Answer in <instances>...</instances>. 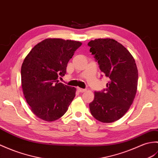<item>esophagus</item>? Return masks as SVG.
<instances>
[{
	"instance_id": "1",
	"label": "esophagus",
	"mask_w": 158,
	"mask_h": 158,
	"mask_svg": "<svg viewBox=\"0 0 158 158\" xmlns=\"http://www.w3.org/2000/svg\"><path fill=\"white\" fill-rule=\"evenodd\" d=\"M77 91H79V92H81V93H83V92H85V91H86V89H81V88H80V87H77Z\"/></svg>"
}]
</instances>
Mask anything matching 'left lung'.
Listing matches in <instances>:
<instances>
[{
  "mask_svg": "<svg viewBox=\"0 0 158 158\" xmlns=\"http://www.w3.org/2000/svg\"><path fill=\"white\" fill-rule=\"evenodd\" d=\"M87 45L101 71L109 79L106 89L95 91L94 100L89 104L91 114L102 123L115 122L129 110L137 93L135 60L125 47L113 39H96Z\"/></svg>",
  "mask_w": 158,
  "mask_h": 158,
  "instance_id": "left-lung-1",
  "label": "left lung"
}]
</instances>
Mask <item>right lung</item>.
I'll use <instances>...</instances> for the list:
<instances>
[{"instance_id":"right-lung-1","label":"right lung","mask_w":158,"mask_h":158,"mask_svg":"<svg viewBox=\"0 0 158 158\" xmlns=\"http://www.w3.org/2000/svg\"><path fill=\"white\" fill-rule=\"evenodd\" d=\"M81 42L47 38L36 44L21 66L22 89L34 114L48 122L56 120L67 111L75 96V87L59 83L68 62Z\"/></svg>"}]
</instances>
